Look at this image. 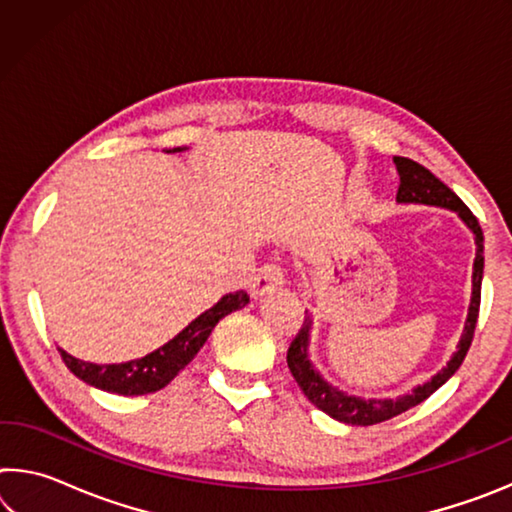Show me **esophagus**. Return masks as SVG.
Returning a JSON list of instances; mask_svg holds the SVG:
<instances>
[{"instance_id":"1","label":"esophagus","mask_w":512,"mask_h":512,"mask_svg":"<svg viewBox=\"0 0 512 512\" xmlns=\"http://www.w3.org/2000/svg\"><path fill=\"white\" fill-rule=\"evenodd\" d=\"M282 287V273L275 264H266L264 268H259L257 277L250 284V296L253 298H264L268 293H273Z\"/></svg>"}]
</instances>
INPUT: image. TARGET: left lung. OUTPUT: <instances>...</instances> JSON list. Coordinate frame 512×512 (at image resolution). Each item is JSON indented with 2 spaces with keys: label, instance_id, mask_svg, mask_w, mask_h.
Here are the masks:
<instances>
[{
  "label": "left lung",
  "instance_id": "left-lung-1",
  "mask_svg": "<svg viewBox=\"0 0 512 512\" xmlns=\"http://www.w3.org/2000/svg\"><path fill=\"white\" fill-rule=\"evenodd\" d=\"M397 173H400V187H397L395 201L402 205H429V207H443V210L454 212L458 219H461L467 230L472 232L474 237V264H472V296H470V307H467V318L463 325V334L458 339L456 352L449 357V361L440 368L436 375L429 381L415 386L413 391L397 395V397H384V400H377V397H359L352 393H345L341 388L320 375V370L314 366V361L309 357V345H311V329H314V316L305 311V323L298 332L296 339H293L287 363L293 379L298 381L302 393L307 395V400L327 413L329 418L339 420L343 424H357V427H368V424H377L384 420H391L395 415L413 409L420 402L427 400L429 395L438 391L445 381L454 375V372L461 368L467 350H470L472 339H474V327L476 318H479V305H481V282H483V230L476 216L470 212L461 198H458L452 189L445 183L433 176L429 169H424L422 164L413 162L409 158H393Z\"/></svg>",
  "mask_w": 512,
  "mask_h": 512
}]
</instances>
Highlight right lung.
Here are the masks:
<instances>
[{"label": "right lung", "mask_w": 512, "mask_h": 512, "mask_svg": "<svg viewBox=\"0 0 512 512\" xmlns=\"http://www.w3.org/2000/svg\"><path fill=\"white\" fill-rule=\"evenodd\" d=\"M187 151V146H178V149H169L167 153H180ZM250 302L246 291L225 293V296L216 302L214 307L203 311L201 316L194 318L183 332H178L169 343L162 348L153 350L142 359L124 361V363H90L83 359H76L67 354L63 348H58L60 357H63L65 366L74 372L76 377L83 379L99 391L117 393V395H146L155 393L169 384V381L183 370L189 361H192L198 350L203 348L207 336L212 334L221 318H225L232 311L244 309Z\"/></svg>", "instance_id": "right-lung-1"}]
</instances>
